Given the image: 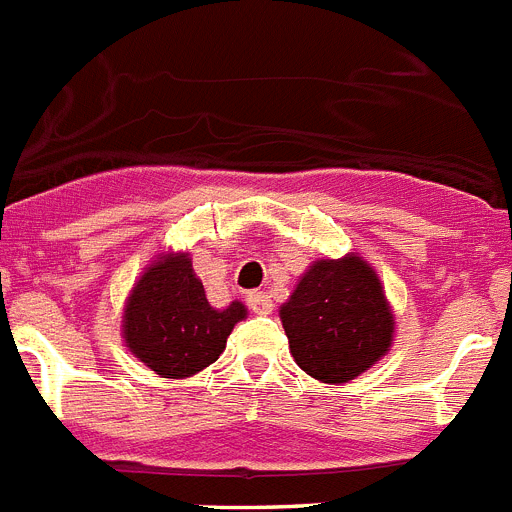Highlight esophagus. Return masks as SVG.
<instances>
[{
	"mask_svg": "<svg viewBox=\"0 0 512 512\" xmlns=\"http://www.w3.org/2000/svg\"><path fill=\"white\" fill-rule=\"evenodd\" d=\"M248 305H251V310L256 315H271V310H274V302H271V297L266 292H251L248 295Z\"/></svg>",
	"mask_w": 512,
	"mask_h": 512,
	"instance_id": "34e87169",
	"label": "esophagus"
}]
</instances>
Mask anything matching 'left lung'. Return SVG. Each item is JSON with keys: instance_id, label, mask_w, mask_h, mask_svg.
Here are the masks:
<instances>
[{"instance_id": "1", "label": "left lung", "mask_w": 512, "mask_h": 512, "mask_svg": "<svg viewBox=\"0 0 512 512\" xmlns=\"http://www.w3.org/2000/svg\"><path fill=\"white\" fill-rule=\"evenodd\" d=\"M289 354L310 377L343 384L377 364L392 346L395 315L377 271L361 256L320 259L279 307Z\"/></svg>"}]
</instances>
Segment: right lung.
Masks as SVG:
<instances>
[{
	"mask_svg": "<svg viewBox=\"0 0 512 512\" xmlns=\"http://www.w3.org/2000/svg\"><path fill=\"white\" fill-rule=\"evenodd\" d=\"M246 315L243 302L223 310L207 302L189 253H164L143 271L125 302L122 338L151 372L184 379L217 361L230 330Z\"/></svg>",
	"mask_w": 512,
	"mask_h": 512,
	"instance_id": "add662e5",
	"label": "right lung"
}]
</instances>
